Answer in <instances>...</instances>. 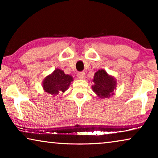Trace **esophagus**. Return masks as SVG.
<instances>
[{
    "label": "esophagus",
    "instance_id": "1",
    "mask_svg": "<svg viewBox=\"0 0 158 158\" xmlns=\"http://www.w3.org/2000/svg\"><path fill=\"white\" fill-rule=\"evenodd\" d=\"M77 77L79 79H84L85 77V73L84 72H80L77 73Z\"/></svg>",
    "mask_w": 158,
    "mask_h": 158
}]
</instances>
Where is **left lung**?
<instances>
[{"instance_id":"1","label":"left lung","mask_w":158,"mask_h":158,"mask_svg":"<svg viewBox=\"0 0 158 158\" xmlns=\"http://www.w3.org/2000/svg\"><path fill=\"white\" fill-rule=\"evenodd\" d=\"M94 85L92 89L100 98H109L114 95V91L116 86V81L114 77L109 75L106 71L98 70L95 73L94 80Z\"/></svg>"}]
</instances>
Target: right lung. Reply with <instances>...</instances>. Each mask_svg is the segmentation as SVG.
Wrapping results in <instances>:
<instances>
[{
    "mask_svg": "<svg viewBox=\"0 0 158 158\" xmlns=\"http://www.w3.org/2000/svg\"><path fill=\"white\" fill-rule=\"evenodd\" d=\"M73 81L71 75L64 74V71L60 69H55L52 74L45 77L42 85L45 92L57 96L60 93L66 91Z\"/></svg>",
    "mask_w": 158,
    "mask_h": 158,
    "instance_id": "obj_1",
    "label": "right lung"
}]
</instances>
